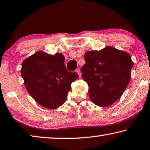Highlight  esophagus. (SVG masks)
<instances>
[{
  "mask_svg": "<svg viewBox=\"0 0 150 150\" xmlns=\"http://www.w3.org/2000/svg\"><path fill=\"white\" fill-rule=\"evenodd\" d=\"M76 72H77V73H78V75H79L81 76V70H80L79 68H78V69H76Z\"/></svg>",
  "mask_w": 150,
  "mask_h": 150,
  "instance_id": "obj_1",
  "label": "esophagus"
}]
</instances>
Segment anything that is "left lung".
<instances>
[{
	"label": "left lung",
	"instance_id": "1",
	"mask_svg": "<svg viewBox=\"0 0 150 150\" xmlns=\"http://www.w3.org/2000/svg\"><path fill=\"white\" fill-rule=\"evenodd\" d=\"M86 64L81 67L88 84L90 98L95 104L106 107L123 94L130 79L133 62L128 53L108 47L84 54Z\"/></svg>",
	"mask_w": 150,
	"mask_h": 150
}]
</instances>
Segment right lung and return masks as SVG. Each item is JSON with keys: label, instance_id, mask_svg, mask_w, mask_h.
Returning <instances> with one entry per match:
<instances>
[{"label": "right lung", "instance_id": "obj_1", "mask_svg": "<svg viewBox=\"0 0 150 150\" xmlns=\"http://www.w3.org/2000/svg\"><path fill=\"white\" fill-rule=\"evenodd\" d=\"M62 54L54 55L37 52L25 59L21 75L29 94L40 105L56 109L66 100L71 84L78 78L75 71H67Z\"/></svg>", "mask_w": 150, "mask_h": 150}]
</instances>
